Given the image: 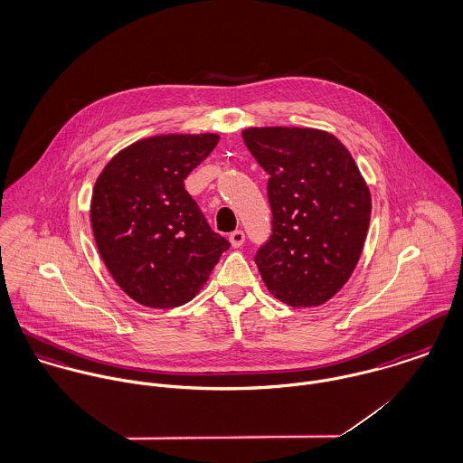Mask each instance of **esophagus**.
Masks as SVG:
<instances>
[{
  "label": "esophagus",
  "instance_id": "obj_1",
  "mask_svg": "<svg viewBox=\"0 0 463 463\" xmlns=\"http://www.w3.org/2000/svg\"><path fill=\"white\" fill-rule=\"evenodd\" d=\"M229 240L234 249H240L245 243V234H243V231H234V232H231Z\"/></svg>",
  "mask_w": 463,
  "mask_h": 463
}]
</instances>
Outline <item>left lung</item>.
<instances>
[{
    "instance_id": "obj_1",
    "label": "left lung",
    "mask_w": 463,
    "mask_h": 463,
    "mask_svg": "<svg viewBox=\"0 0 463 463\" xmlns=\"http://www.w3.org/2000/svg\"><path fill=\"white\" fill-rule=\"evenodd\" d=\"M245 146L269 175L271 236L256 264L291 307L328 302L352 277L371 220V194L348 149L312 128H249Z\"/></svg>"
}]
</instances>
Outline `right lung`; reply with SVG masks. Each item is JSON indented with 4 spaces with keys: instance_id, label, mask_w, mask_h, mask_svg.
Masks as SVG:
<instances>
[{
    "instance_id": "1",
    "label": "right lung",
    "mask_w": 463,
    "mask_h": 463,
    "mask_svg": "<svg viewBox=\"0 0 463 463\" xmlns=\"http://www.w3.org/2000/svg\"><path fill=\"white\" fill-rule=\"evenodd\" d=\"M218 140L213 133L142 138L113 156L94 184L98 250L118 288L146 307L190 302L231 247L184 190Z\"/></svg>"
}]
</instances>
